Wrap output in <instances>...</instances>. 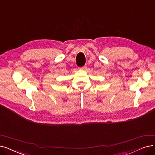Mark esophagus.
<instances>
[{
    "label": "esophagus",
    "instance_id": "obj_1",
    "mask_svg": "<svg viewBox=\"0 0 155 155\" xmlns=\"http://www.w3.org/2000/svg\"><path fill=\"white\" fill-rule=\"evenodd\" d=\"M86 68H87V66H86V65H85L84 66H83V67H81V69H82V70H85Z\"/></svg>",
    "mask_w": 155,
    "mask_h": 155
}]
</instances>
